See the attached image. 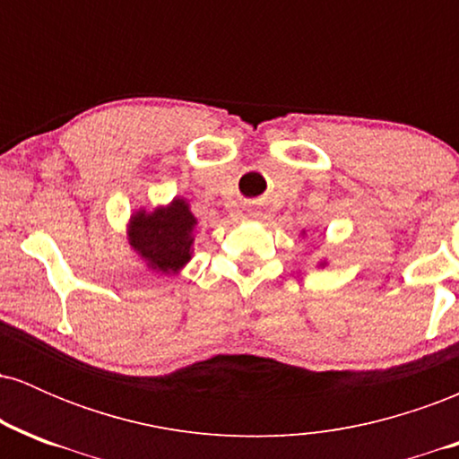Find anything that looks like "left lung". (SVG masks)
<instances>
[{
    "label": "left lung",
    "mask_w": 459,
    "mask_h": 459,
    "mask_svg": "<svg viewBox=\"0 0 459 459\" xmlns=\"http://www.w3.org/2000/svg\"><path fill=\"white\" fill-rule=\"evenodd\" d=\"M321 265H325V263H321Z\"/></svg>",
    "instance_id": "1"
}]
</instances>
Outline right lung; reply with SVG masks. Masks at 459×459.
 <instances>
[{
  "instance_id": "right-lung-1",
  "label": "right lung",
  "mask_w": 459,
  "mask_h": 459,
  "mask_svg": "<svg viewBox=\"0 0 459 459\" xmlns=\"http://www.w3.org/2000/svg\"><path fill=\"white\" fill-rule=\"evenodd\" d=\"M198 220L186 198H175L155 212H135L129 220V244L151 270L177 273L192 259L194 229Z\"/></svg>"
}]
</instances>
